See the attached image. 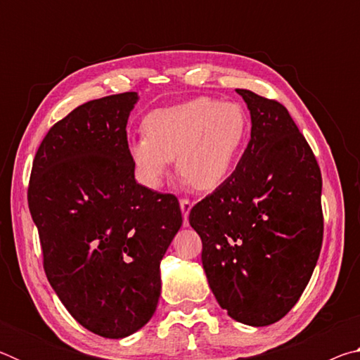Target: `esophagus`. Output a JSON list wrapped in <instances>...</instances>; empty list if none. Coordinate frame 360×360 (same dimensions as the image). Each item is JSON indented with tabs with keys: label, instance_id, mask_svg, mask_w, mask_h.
<instances>
[{
	"label": "esophagus",
	"instance_id": "esophagus-1",
	"mask_svg": "<svg viewBox=\"0 0 360 360\" xmlns=\"http://www.w3.org/2000/svg\"><path fill=\"white\" fill-rule=\"evenodd\" d=\"M179 206H181L182 217H184V225H188L187 217H188V212H191V210H192V203L188 202L187 198H182V200H179Z\"/></svg>",
	"mask_w": 360,
	"mask_h": 360
}]
</instances>
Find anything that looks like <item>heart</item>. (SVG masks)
I'll return each instance as SVG.
<instances>
[{
  "label": "heart",
  "instance_id": "obj_1",
  "mask_svg": "<svg viewBox=\"0 0 360 360\" xmlns=\"http://www.w3.org/2000/svg\"><path fill=\"white\" fill-rule=\"evenodd\" d=\"M144 136L127 152L141 184L160 188L176 158L178 173L197 191H214L229 178L248 135V115L238 103L193 98L152 111Z\"/></svg>",
  "mask_w": 360,
  "mask_h": 360
}]
</instances>
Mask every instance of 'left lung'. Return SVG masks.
<instances>
[{
  "label": "left lung",
  "instance_id": "obj_1",
  "mask_svg": "<svg viewBox=\"0 0 360 360\" xmlns=\"http://www.w3.org/2000/svg\"><path fill=\"white\" fill-rule=\"evenodd\" d=\"M251 139L235 172L197 203L188 222L203 243L210 288L231 319L270 326L288 314L322 246L321 169L281 103L236 89Z\"/></svg>",
  "mask_w": 360,
  "mask_h": 360
}]
</instances>
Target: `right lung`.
I'll return each instance as SVG.
<instances>
[{"label": "right lung", "instance_id": "1", "mask_svg": "<svg viewBox=\"0 0 360 360\" xmlns=\"http://www.w3.org/2000/svg\"><path fill=\"white\" fill-rule=\"evenodd\" d=\"M138 100L72 109L42 139L28 187L52 289L79 324L115 340L154 316L160 262L182 225L174 195L135 179L125 129Z\"/></svg>", "mask_w": 360, "mask_h": 360}]
</instances>
